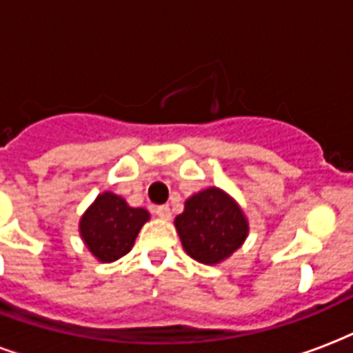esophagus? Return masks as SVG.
I'll list each match as a JSON object with an SVG mask.
<instances>
[{
    "instance_id": "34e87169",
    "label": "esophagus",
    "mask_w": 353,
    "mask_h": 353,
    "mask_svg": "<svg viewBox=\"0 0 353 353\" xmlns=\"http://www.w3.org/2000/svg\"><path fill=\"white\" fill-rule=\"evenodd\" d=\"M157 215L158 217H162V219L169 221L173 214H171V208H169V204H162V206L157 208Z\"/></svg>"
}]
</instances>
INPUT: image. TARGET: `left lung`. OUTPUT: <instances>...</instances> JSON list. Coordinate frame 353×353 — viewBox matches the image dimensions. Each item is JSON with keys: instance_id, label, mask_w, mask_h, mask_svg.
Wrapping results in <instances>:
<instances>
[{"instance_id": "1", "label": "left lung", "mask_w": 353, "mask_h": 353, "mask_svg": "<svg viewBox=\"0 0 353 353\" xmlns=\"http://www.w3.org/2000/svg\"><path fill=\"white\" fill-rule=\"evenodd\" d=\"M174 226L185 252L206 265L228 258L248 234L247 219L239 206L217 188L190 196L184 214L174 219Z\"/></svg>"}]
</instances>
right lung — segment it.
<instances>
[{"mask_svg": "<svg viewBox=\"0 0 353 353\" xmlns=\"http://www.w3.org/2000/svg\"><path fill=\"white\" fill-rule=\"evenodd\" d=\"M149 219L143 208H130L121 196L103 193L81 219V236L95 258L110 263L132 248L139 228Z\"/></svg>", "mask_w": 353, "mask_h": 353, "instance_id": "add662e5", "label": "right lung"}]
</instances>
